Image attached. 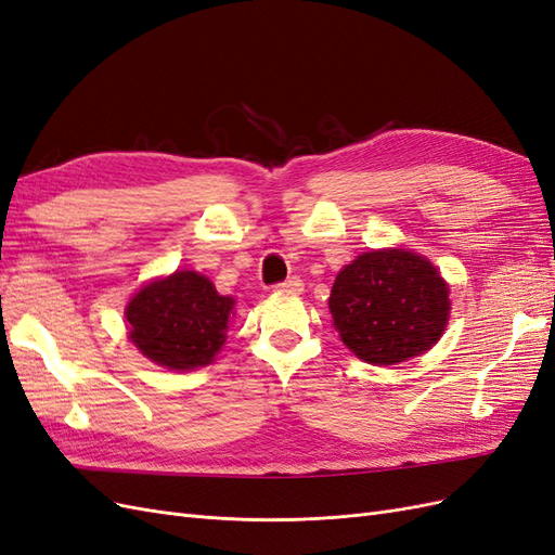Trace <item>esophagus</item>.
Returning a JSON list of instances; mask_svg holds the SVG:
<instances>
[{"instance_id":"obj_1","label":"esophagus","mask_w":555,"mask_h":555,"mask_svg":"<svg viewBox=\"0 0 555 555\" xmlns=\"http://www.w3.org/2000/svg\"><path fill=\"white\" fill-rule=\"evenodd\" d=\"M275 289H278V292L298 294V292H304V280H300V278H287L284 282L275 284Z\"/></svg>"}]
</instances>
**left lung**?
<instances>
[{
  "label": "left lung",
  "instance_id": "8db88e82",
  "mask_svg": "<svg viewBox=\"0 0 555 555\" xmlns=\"http://www.w3.org/2000/svg\"><path fill=\"white\" fill-rule=\"evenodd\" d=\"M328 308L343 343L359 359L393 365L440 340L449 287L438 268L414 251H365L335 278Z\"/></svg>",
  "mask_w": 555,
  "mask_h": 555
}]
</instances>
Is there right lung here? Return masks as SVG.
I'll return each mask as SVG.
<instances>
[{"instance_id": "1", "label": "right lung", "mask_w": 555, "mask_h": 555, "mask_svg": "<svg viewBox=\"0 0 555 555\" xmlns=\"http://www.w3.org/2000/svg\"><path fill=\"white\" fill-rule=\"evenodd\" d=\"M233 298L194 271L150 282L127 306L129 338L143 354L171 371L208 365L224 345Z\"/></svg>"}]
</instances>
